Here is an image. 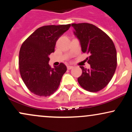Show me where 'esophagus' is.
<instances>
[{
  "label": "esophagus",
  "mask_w": 132,
  "mask_h": 132,
  "mask_svg": "<svg viewBox=\"0 0 132 132\" xmlns=\"http://www.w3.org/2000/svg\"><path fill=\"white\" fill-rule=\"evenodd\" d=\"M74 67L72 66H67V68H68V69H72V68H73Z\"/></svg>",
  "instance_id": "obj_1"
}]
</instances>
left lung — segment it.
<instances>
[{"instance_id":"obj_1","label":"left lung","mask_w":132,"mask_h":132,"mask_svg":"<svg viewBox=\"0 0 132 132\" xmlns=\"http://www.w3.org/2000/svg\"><path fill=\"white\" fill-rule=\"evenodd\" d=\"M74 34L79 41L81 50L89 54L90 69L82 71L79 84L89 92L104 89L112 78L117 68V51L112 40L105 32L92 24L73 23Z\"/></svg>"}]
</instances>
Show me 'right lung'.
Returning a JSON list of instances; mask_svg holds the SVG:
<instances>
[{"label":"right lung","instance_id":"right-lung-1","mask_svg":"<svg viewBox=\"0 0 132 132\" xmlns=\"http://www.w3.org/2000/svg\"><path fill=\"white\" fill-rule=\"evenodd\" d=\"M71 24L38 28L23 43L19 52V69L29 90L39 96H49L58 88L67 68L63 63L51 68L49 55L54 52L57 40Z\"/></svg>","mask_w":132,"mask_h":132}]
</instances>
